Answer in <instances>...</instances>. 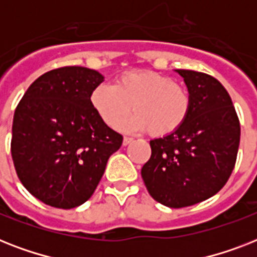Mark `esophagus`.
Segmentation results:
<instances>
[{
	"instance_id": "esophagus-1",
	"label": "esophagus",
	"mask_w": 257,
	"mask_h": 257,
	"mask_svg": "<svg viewBox=\"0 0 257 257\" xmlns=\"http://www.w3.org/2000/svg\"><path fill=\"white\" fill-rule=\"evenodd\" d=\"M132 141H133L132 137H124V140H122V144L128 145V144H131Z\"/></svg>"
}]
</instances>
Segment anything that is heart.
<instances>
[{
  "label": "heart",
  "instance_id": "obj_1",
  "mask_svg": "<svg viewBox=\"0 0 257 257\" xmlns=\"http://www.w3.org/2000/svg\"><path fill=\"white\" fill-rule=\"evenodd\" d=\"M90 104L105 124L116 128L129 113L136 116L124 122L126 131H145L153 137L175 133L191 112L187 88L168 76L153 70H129L120 74L114 85L100 84L90 93Z\"/></svg>",
  "mask_w": 257,
  "mask_h": 257
}]
</instances>
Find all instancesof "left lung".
Returning a JSON list of instances; mask_svg holds the SVG:
<instances>
[{
  "instance_id": "1",
  "label": "left lung",
  "mask_w": 257,
  "mask_h": 257,
  "mask_svg": "<svg viewBox=\"0 0 257 257\" xmlns=\"http://www.w3.org/2000/svg\"><path fill=\"white\" fill-rule=\"evenodd\" d=\"M191 94L180 129L151 140L141 176L149 195L169 208L189 207L216 195L235 168L240 122L228 92L215 77L177 69Z\"/></svg>"
}]
</instances>
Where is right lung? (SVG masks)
I'll return each mask as SVG.
<instances>
[{
    "instance_id": "obj_1",
    "label": "right lung",
    "mask_w": 257,
    "mask_h": 257,
    "mask_svg": "<svg viewBox=\"0 0 257 257\" xmlns=\"http://www.w3.org/2000/svg\"><path fill=\"white\" fill-rule=\"evenodd\" d=\"M104 81L97 70L64 66L46 72L18 102L12 157L24 187L46 205L70 209L90 199L122 136L90 104Z\"/></svg>"
}]
</instances>
